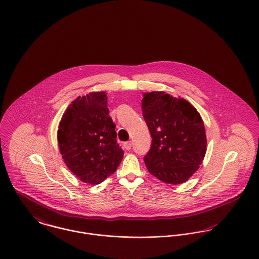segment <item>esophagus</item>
I'll return each mask as SVG.
<instances>
[{"instance_id":"34e87169","label":"esophagus","mask_w":259,"mask_h":259,"mask_svg":"<svg viewBox=\"0 0 259 259\" xmlns=\"http://www.w3.org/2000/svg\"><path fill=\"white\" fill-rule=\"evenodd\" d=\"M123 146H124V148H125L127 151H129V150L131 149V147H132V143H131V141H128V142H125Z\"/></svg>"}]
</instances>
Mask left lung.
Wrapping results in <instances>:
<instances>
[{
	"label": "left lung",
	"instance_id": "8db88e82",
	"mask_svg": "<svg viewBox=\"0 0 259 259\" xmlns=\"http://www.w3.org/2000/svg\"><path fill=\"white\" fill-rule=\"evenodd\" d=\"M142 113L152 136L144 157L150 174L169 184L185 182L206 154V134L198 111L187 100L164 92L144 94Z\"/></svg>",
	"mask_w": 259,
	"mask_h": 259
}]
</instances>
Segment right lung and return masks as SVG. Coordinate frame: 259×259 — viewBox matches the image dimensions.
Here are the masks:
<instances>
[{
    "label": "right lung",
    "instance_id": "obj_1",
    "mask_svg": "<svg viewBox=\"0 0 259 259\" xmlns=\"http://www.w3.org/2000/svg\"><path fill=\"white\" fill-rule=\"evenodd\" d=\"M105 92L78 98L66 109L58 130L62 158L81 181L99 184L113 175L123 159Z\"/></svg>",
    "mask_w": 259,
    "mask_h": 259
}]
</instances>
